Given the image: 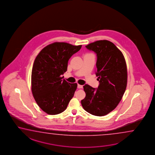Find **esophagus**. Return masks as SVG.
Returning a JSON list of instances; mask_svg holds the SVG:
<instances>
[{
    "instance_id": "34e87169",
    "label": "esophagus",
    "mask_w": 155,
    "mask_h": 155,
    "mask_svg": "<svg viewBox=\"0 0 155 155\" xmlns=\"http://www.w3.org/2000/svg\"><path fill=\"white\" fill-rule=\"evenodd\" d=\"M77 87H78V88L81 89L83 88V85H81V84H78L77 85Z\"/></svg>"
}]
</instances>
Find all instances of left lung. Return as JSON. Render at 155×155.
Returning a JSON list of instances; mask_svg holds the SVG:
<instances>
[{"instance_id":"8db88e82","label":"left lung","mask_w":155,"mask_h":155,"mask_svg":"<svg viewBox=\"0 0 155 155\" xmlns=\"http://www.w3.org/2000/svg\"><path fill=\"white\" fill-rule=\"evenodd\" d=\"M85 47L97 54L95 74L99 85L97 89L83 86L86 95L81 104L89 113L104 116L117 107L126 90L127 63L123 54L110 41L99 40Z\"/></svg>"}]
</instances>
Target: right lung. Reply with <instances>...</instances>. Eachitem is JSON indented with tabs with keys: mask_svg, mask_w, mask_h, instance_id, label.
<instances>
[{
	"mask_svg": "<svg viewBox=\"0 0 155 155\" xmlns=\"http://www.w3.org/2000/svg\"><path fill=\"white\" fill-rule=\"evenodd\" d=\"M81 48L56 42L46 46L36 57L32 69V93L47 114L61 113L73 98L77 84L67 82L61 75L67 70L69 59Z\"/></svg>",
	"mask_w": 155,
	"mask_h": 155,
	"instance_id": "add662e5",
	"label": "right lung"
}]
</instances>
